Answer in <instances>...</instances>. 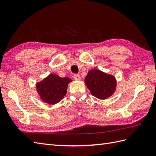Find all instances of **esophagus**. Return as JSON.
<instances>
[{
    "instance_id": "1",
    "label": "esophagus",
    "mask_w": 156,
    "mask_h": 156,
    "mask_svg": "<svg viewBox=\"0 0 156 156\" xmlns=\"http://www.w3.org/2000/svg\"><path fill=\"white\" fill-rule=\"evenodd\" d=\"M73 78L74 80H79L81 79V77L80 76L79 74H75L73 75Z\"/></svg>"
}]
</instances>
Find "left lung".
Listing matches in <instances>:
<instances>
[{
  "instance_id": "obj_1",
  "label": "left lung",
  "mask_w": 156,
  "mask_h": 156,
  "mask_svg": "<svg viewBox=\"0 0 156 156\" xmlns=\"http://www.w3.org/2000/svg\"><path fill=\"white\" fill-rule=\"evenodd\" d=\"M85 83L91 94L100 99L110 97L116 88L115 77L97 69H92L88 72L85 78Z\"/></svg>"
}]
</instances>
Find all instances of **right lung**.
I'll return each instance as SVG.
<instances>
[{"instance_id":"right-lung-1","label":"right lung","mask_w":156,"mask_h":156,"mask_svg":"<svg viewBox=\"0 0 156 156\" xmlns=\"http://www.w3.org/2000/svg\"><path fill=\"white\" fill-rule=\"evenodd\" d=\"M71 79L59 77L57 74H50L36 84L37 91L43 101L55 104L61 101L67 92V86Z\"/></svg>"}]
</instances>
